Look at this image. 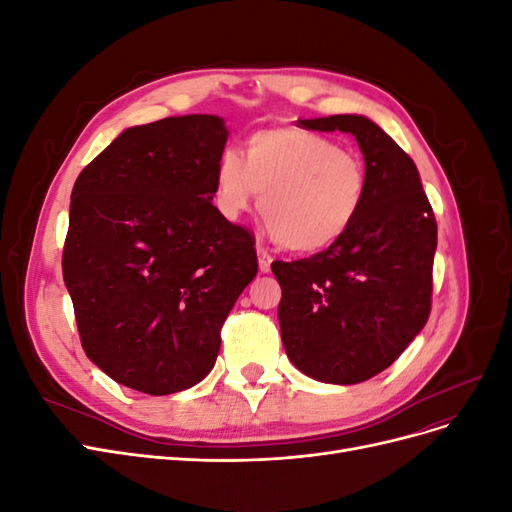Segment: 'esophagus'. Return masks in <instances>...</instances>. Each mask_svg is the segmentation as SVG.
<instances>
[{"mask_svg": "<svg viewBox=\"0 0 512 512\" xmlns=\"http://www.w3.org/2000/svg\"><path fill=\"white\" fill-rule=\"evenodd\" d=\"M256 252H258V269H260V273H269V271H271L273 256H271L262 245L256 247Z\"/></svg>", "mask_w": 512, "mask_h": 512, "instance_id": "obj_1", "label": "esophagus"}]
</instances>
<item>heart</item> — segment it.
I'll return each instance as SVG.
<instances>
[{
  "label": "heart",
  "instance_id": "heart-1",
  "mask_svg": "<svg viewBox=\"0 0 512 512\" xmlns=\"http://www.w3.org/2000/svg\"><path fill=\"white\" fill-rule=\"evenodd\" d=\"M367 166L335 138L297 126L254 132L245 158L224 151L215 205L228 220L260 205L273 239L297 254L329 250L354 226L367 196Z\"/></svg>",
  "mask_w": 512,
  "mask_h": 512
}]
</instances>
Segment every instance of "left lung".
<instances>
[{
	"instance_id": "left-lung-1",
	"label": "left lung",
	"mask_w": 512,
	"mask_h": 512,
	"mask_svg": "<svg viewBox=\"0 0 512 512\" xmlns=\"http://www.w3.org/2000/svg\"><path fill=\"white\" fill-rule=\"evenodd\" d=\"M299 123L352 134L369 183L344 239L309 258L271 265L282 286V344L305 376L356 384L393 365L425 327L438 224L416 164L374 121L331 115Z\"/></svg>"
}]
</instances>
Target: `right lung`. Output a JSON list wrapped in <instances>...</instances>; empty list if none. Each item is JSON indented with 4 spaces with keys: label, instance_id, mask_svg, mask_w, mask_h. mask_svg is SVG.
Wrapping results in <instances>:
<instances>
[{
    "label": "right lung",
    "instance_id": "right-lung-1",
    "mask_svg": "<svg viewBox=\"0 0 512 512\" xmlns=\"http://www.w3.org/2000/svg\"><path fill=\"white\" fill-rule=\"evenodd\" d=\"M228 130L215 115L121 132L79 175L64 282L85 354L147 395L203 380L258 271L252 232L213 207Z\"/></svg>",
    "mask_w": 512,
    "mask_h": 512
}]
</instances>
